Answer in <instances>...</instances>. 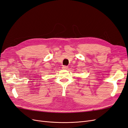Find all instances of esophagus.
I'll return each mask as SVG.
<instances>
[{
  "label": "esophagus",
  "mask_w": 128,
  "mask_h": 128,
  "mask_svg": "<svg viewBox=\"0 0 128 128\" xmlns=\"http://www.w3.org/2000/svg\"><path fill=\"white\" fill-rule=\"evenodd\" d=\"M62 68L63 69H68V67L67 66H63V67Z\"/></svg>",
  "instance_id": "1"
}]
</instances>
